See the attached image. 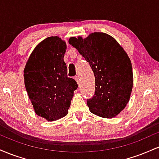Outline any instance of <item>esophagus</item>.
<instances>
[{
	"label": "esophagus",
	"instance_id": "34e87169",
	"mask_svg": "<svg viewBox=\"0 0 159 159\" xmlns=\"http://www.w3.org/2000/svg\"><path fill=\"white\" fill-rule=\"evenodd\" d=\"M75 80L76 81H77V83L78 84H79L80 83V78H79V76L78 75H75Z\"/></svg>",
	"mask_w": 159,
	"mask_h": 159
}]
</instances>
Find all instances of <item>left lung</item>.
Wrapping results in <instances>:
<instances>
[{"mask_svg":"<svg viewBox=\"0 0 159 159\" xmlns=\"http://www.w3.org/2000/svg\"><path fill=\"white\" fill-rule=\"evenodd\" d=\"M69 43L90 63L95 75V93L87 99L93 114L116 116L126 106L133 86L132 66L123 48L112 36L93 33L86 39L72 37Z\"/></svg>","mask_w":159,"mask_h":159,"instance_id":"1","label":"left lung"}]
</instances>
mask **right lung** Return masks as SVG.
Masks as SVG:
<instances>
[{"instance_id": "1", "label": "right lung", "mask_w": 159, "mask_h": 159, "mask_svg": "<svg viewBox=\"0 0 159 159\" xmlns=\"http://www.w3.org/2000/svg\"><path fill=\"white\" fill-rule=\"evenodd\" d=\"M66 45L57 36L42 41L24 70L25 87L36 114L54 121L68 114L77 82L67 76L63 61Z\"/></svg>"}]
</instances>
